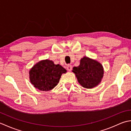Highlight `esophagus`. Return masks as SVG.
<instances>
[{"instance_id": "esophagus-1", "label": "esophagus", "mask_w": 131, "mask_h": 131, "mask_svg": "<svg viewBox=\"0 0 131 131\" xmlns=\"http://www.w3.org/2000/svg\"><path fill=\"white\" fill-rule=\"evenodd\" d=\"M66 69L69 71H71L72 70V66L71 65H68L66 66Z\"/></svg>"}]
</instances>
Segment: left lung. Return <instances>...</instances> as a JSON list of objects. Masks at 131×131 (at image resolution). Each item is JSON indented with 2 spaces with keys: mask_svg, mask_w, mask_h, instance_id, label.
<instances>
[{
  "mask_svg": "<svg viewBox=\"0 0 131 131\" xmlns=\"http://www.w3.org/2000/svg\"><path fill=\"white\" fill-rule=\"evenodd\" d=\"M72 71L75 74L79 84L87 89L98 85L104 74V68L101 63L85 56L80 59L79 65L74 67Z\"/></svg>",
  "mask_w": 131,
  "mask_h": 131,
  "instance_id": "left-lung-1",
  "label": "left lung"
}]
</instances>
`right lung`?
<instances>
[{
  "label": "right lung",
  "mask_w": 131,
  "mask_h": 131,
  "mask_svg": "<svg viewBox=\"0 0 131 131\" xmlns=\"http://www.w3.org/2000/svg\"><path fill=\"white\" fill-rule=\"evenodd\" d=\"M67 71L59 64L53 61L43 60L39 61L29 70V79L35 88L41 91L52 90L60 81L62 74Z\"/></svg>",
  "instance_id": "add662e5"
}]
</instances>
